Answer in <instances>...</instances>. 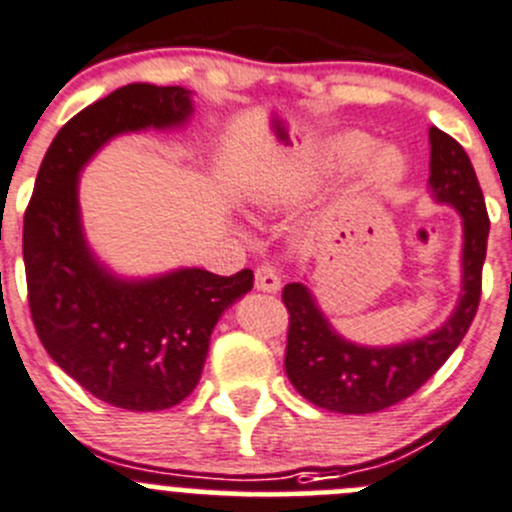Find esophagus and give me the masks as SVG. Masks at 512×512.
Wrapping results in <instances>:
<instances>
[{
    "label": "esophagus",
    "mask_w": 512,
    "mask_h": 512,
    "mask_svg": "<svg viewBox=\"0 0 512 512\" xmlns=\"http://www.w3.org/2000/svg\"><path fill=\"white\" fill-rule=\"evenodd\" d=\"M280 275H277L275 267L270 265V262H260V265L255 267V287L260 292H277L280 290Z\"/></svg>",
    "instance_id": "34e87169"
}]
</instances>
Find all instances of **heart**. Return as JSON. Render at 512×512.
Masks as SVG:
<instances>
[{
	"label": "heart",
	"instance_id": "heart-1",
	"mask_svg": "<svg viewBox=\"0 0 512 512\" xmlns=\"http://www.w3.org/2000/svg\"><path fill=\"white\" fill-rule=\"evenodd\" d=\"M372 142L367 140L365 135H345L335 142V152L342 162H360L362 157L370 152ZM405 165L403 157L393 150V147H385L375 155L370 167V180L375 182L377 187H390L395 180H400Z\"/></svg>",
	"mask_w": 512,
	"mask_h": 512
}]
</instances>
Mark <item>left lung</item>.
Wrapping results in <instances>:
<instances>
[{"instance_id":"obj_1","label":"left lung","mask_w":512,"mask_h":512,"mask_svg":"<svg viewBox=\"0 0 512 512\" xmlns=\"http://www.w3.org/2000/svg\"><path fill=\"white\" fill-rule=\"evenodd\" d=\"M430 187L440 202L463 215V297L458 310L433 335L395 347H362L342 340L300 282L282 290L287 307L285 372L297 393L322 410L365 415L418 393L463 342L483 292V262L490 220L468 152L430 127Z\"/></svg>"}]
</instances>
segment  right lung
I'll list each match as a JSON object with an SVG mask.
<instances>
[{
	"mask_svg": "<svg viewBox=\"0 0 512 512\" xmlns=\"http://www.w3.org/2000/svg\"><path fill=\"white\" fill-rule=\"evenodd\" d=\"M192 112L182 87L127 84L74 114L44 155L24 212V272L34 330L69 377L102 403L137 413L180 405L200 382L212 327L252 290L230 277L180 270L122 282L89 255L79 227L77 172L109 137L170 127Z\"/></svg>",
	"mask_w": 512,
	"mask_h": 512,
	"instance_id": "right-lung-1",
	"label": "right lung"
}]
</instances>
